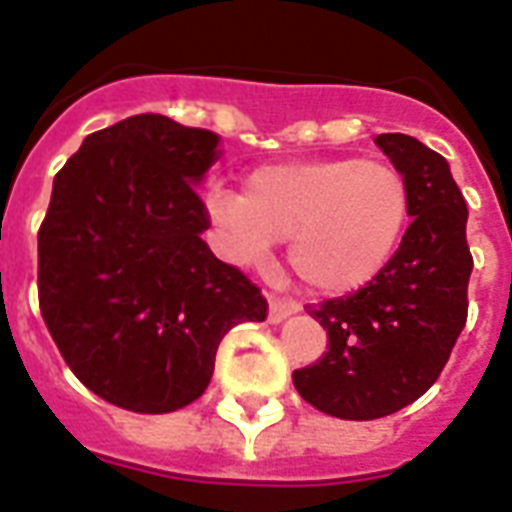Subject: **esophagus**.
Instances as JSON below:
<instances>
[{
  "instance_id": "34e87169",
  "label": "esophagus",
  "mask_w": 512,
  "mask_h": 512,
  "mask_svg": "<svg viewBox=\"0 0 512 512\" xmlns=\"http://www.w3.org/2000/svg\"><path fill=\"white\" fill-rule=\"evenodd\" d=\"M300 311V305L292 303V300H281V297H268V321L271 324H281L284 319H289L292 313Z\"/></svg>"
}]
</instances>
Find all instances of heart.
<instances>
[{
    "instance_id": "b5f03b06",
    "label": "heart",
    "mask_w": 512,
    "mask_h": 512,
    "mask_svg": "<svg viewBox=\"0 0 512 512\" xmlns=\"http://www.w3.org/2000/svg\"><path fill=\"white\" fill-rule=\"evenodd\" d=\"M207 212L225 255L265 268L279 241L305 287L348 295L374 281L396 257L412 217V188L385 159H308L265 164L247 191L212 188Z\"/></svg>"
}]
</instances>
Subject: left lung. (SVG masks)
Returning a JSON list of instances; mask_svg holds the SVG:
<instances>
[{"instance_id": "1", "label": "left lung", "mask_w": 512, "mask_h": 512, "mask_svg": "<svg viewBox=\"0 0 512 512\" xmlns=\"http://www.w3.org/2000/svg\"><path fill=\"white\" fill-rule=\"evenodd\" d=\"M374 143L412 188V225L390 265L353 295L308 305L327 353L295 369L297 393L340 420H377L438 380L468 319V207L444 156L388 132Z\"/></svg>"}]
</instances>
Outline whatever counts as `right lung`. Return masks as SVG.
<instances>
[{
    "mask_svg": "<svg viewBox=\"0 0 512 512\" xmlns=\"http://www.w3.org/2000/svg\"><path fill=\"white\" fill-rule=\"evenodd\" d=\"M215 132L138 114L92 132L52 180L39 228V308L79 380L138 414L183 409L207 390L217 345L268 303L220 263L196 185Z\"/></svg>",
    "mask_w": 512,
    "mask_h": 512,
    "instance_id": "1",
    "label": "right lung"
}]
</instances>
